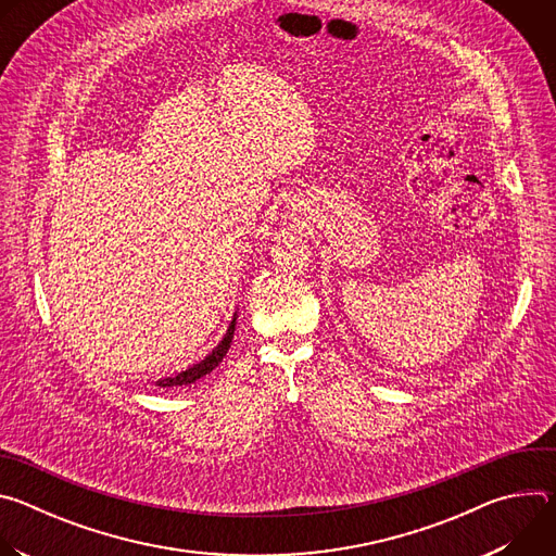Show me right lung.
<instances>
[{"label":"right lung","instance_id":"right-lung-1","mask_svg":"<svg viewBox=\"0 0 556 556\" xmlns=\"http://www.w3.org/2000/svg\"><path fill=\"white\" fill-rule=\"evenodd\" d=\"M235 324H237V312L232 314V319H230V324H228L226 334L222 337V341L217 343V348H213L211 354H206L200 363L187 367L185 371H178L176 376H167V378L155 380V384H157V387H182V384H191V382H195L198 378L211 374V371L222 363V358L226 356V352H228V348H230V343H232Z\"/></svg>","mask_w":556,"mask_h":556}]
</instances>
